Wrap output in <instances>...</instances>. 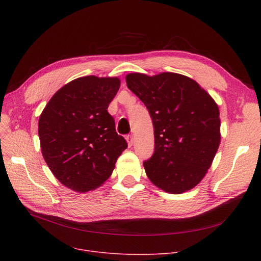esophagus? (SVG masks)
I'll list each match as a JSON object with an SVG mask.
<instances>
[{
  "label": "esophagus",
  "instance_id": "34e87169",
  "mask_svg": "<svg viewBox=\"0 0 261 261\" xmlns=\"http://www.w3.org/2000/svg\"><path fill=\"white\" fill-rule=\"evenodd\" d=\"M126 140H127V143H128V146H129V147L133 146V144H134V138H133L132 134H131V135H128L127 138H126Z\"/></svg>",
  "mask_w": 261,
  "mask_h": 261
}]
</instances>
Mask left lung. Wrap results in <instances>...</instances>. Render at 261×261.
Returning a JSON list of instances; mask_svg holds the SVG:
<instances>
[{
    "label": "left lung",
    "instance_id": "1",
    "mask_svg": "<svg viewBox=\"0 0 261 261\" xmlns=\"http://www.w3.org/2000/svg\"><path fill=\"white\" fill-rule=\"evenodd\" d=\"M144 102L154 129V152L143 163L149 180L170 194L194 188L206 174L220 145V112L197 82L176 73L126 76Z\"/></svg>",
    "mask_w": 261,
    "mask_h": 261
}]
</instances>
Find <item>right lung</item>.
Returning <instances> with one entry per match:
<instances>
[{"instance_id":"obj_1","label":"right lung","mask_w":261,"mask_h":261,"mask_svg":"<svg viewBox=\"0 0 261 261\" xmlns=\"http://www.w3.org/2000/svg\"><path fill=\"white\" fill-rule=\"evenodd\" d=\"M119 87L117 77L77 78L55 93L40 115L38 134L47 166L77 193L102 185L128 147L108 113Z\"/></svg>"}]
</instances>
